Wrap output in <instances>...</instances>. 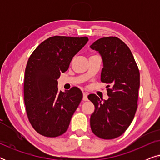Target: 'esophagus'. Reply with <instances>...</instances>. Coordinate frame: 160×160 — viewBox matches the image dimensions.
I'll return each mask as SVG.
<instances>
[{
  "label": "esophagus",
  "mask_w": 160,
  "mask_h": 160,
  "mask_svg": "<svg viewBox=\"0 0 160 160\" xmlns=\"http://www.w3.org/2000/svg\"><path fill=\"white\" fill-rule=\"evenodd\" d=\"M83 100H84V101H87L88 100L87 92H83Z\"/></svg>",
  "instance_id": "esophagus-1"
}]
</instances>
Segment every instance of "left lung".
<instances>
[{
  "instance_id": "8db88e82",
  "label": "left lung",
  "mask_w": 160,
  "mask_h": 160,
  "mask_svg": "<svg viewBox=\"0 0 160 160\" xmlns=\"http://www.w3.org/2000/svg\"><path fill=\"white\" fill-rule=\"evenodd\" d=\"M90 48L102 58L100 81L111 86L107 89L108 99L103 102L95 94L88 95L95 108L90 117V127L96 136L113 139L123 134L134 119L140 87L139 70L130 49L117 37L98 39Z\"/></svg>"
}]
</instances>
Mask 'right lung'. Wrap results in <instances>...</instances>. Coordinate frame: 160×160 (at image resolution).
I'll use <instances>...</instances> for the list:
<instances>
[{
  "label": "right lung",
  "mask_w": 160,
  "mask_h": 160,
  "mask_svg": "<svg viewBox=\"0 0 160 160\" xmlns=\"http://www.w3.org/2000/svg\"><path fill=\"white\" fill-rule=\"evenodd\" d=\"M88 41L87 37H50L28 59L24 81L26 112L32 128L43 136L54 138L66 132L82 101L78 87L59 91L58 79Z\"/></svg>",
  "instance_id": "1"
}]
</instances>
